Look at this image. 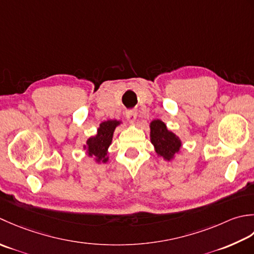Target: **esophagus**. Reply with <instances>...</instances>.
Returning <instances> with one entry per match:
<instances>
[{
  "mask_svg": "<svg viewBox=\"0 0 254 254\" xmlns=\"http://www.w3.org/2000/svg\"><path fill=\"white\" fill-rule=\"evenodd\" d=\"M126 117H127V121L129 123H134V121H136V118H137V113L134 111H128L126 113Z\"/></svg>",
  "mask_w": 254,
  "mask_h": 254,
  "instance_id": "1",
  "label": "esophagus"
}]
</instances>
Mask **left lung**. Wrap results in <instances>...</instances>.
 Returning <instances> with one entry per match:
<instances>
[{"mask_svg":"<svg viewBox=\"0 0 254 254\" xmlns=\"http://www.w3.org/2000/svg\"><path fill=\"white\" fill-rule=\"evenodd\" d=\"M150 140L158 156L167 161H171L182 146L181 139L174 132L170 131L167 125L160 120L150 123Z\"/></svg>","mask_w":254,"mask_h":254,"instance_id":"left-lung-1","label":"left lung"}]
</instances>
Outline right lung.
Returning a JSON list of instances; mask_svg holds the SVG:
<instances>
[{"instance_id":"right-lung-1","label":"right lung","mask_w":254,"mask_h":254,"mask_svg":"<svg viewBox=\"0 0 254 254\" xmlns=\"http://www.w3.org/2000/svg\"><path fill=\"white\" fill-rule=\"evenodd\" d=\"M118 125H121V122L118 121L103 122L97 128L95 136L90 137L86 140V146H84L86 153L89 157H95L97 163H106L108 161V147L111 146L114 130Z\"/></svg>"}]
</instances>
